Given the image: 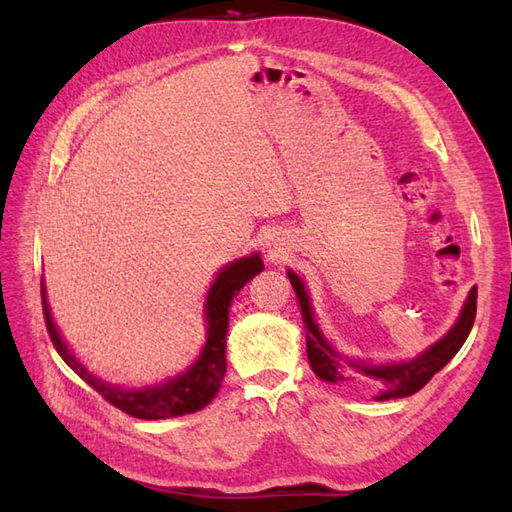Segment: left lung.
Instances as JSON below:
<instances>
[{
	"label": "left lung",
	"mask_w": 512,
	"mask_h": 512,
	"mask_svg": "<svg viewBox=\"0 0 512 512\" xmlns=\"http://www.w3.org/2000/svg\"><path fill=\"white\" fill-rule=\"evenodd\" d=\"M288 280L297 292V299L301 305V318L305 324V339H307V359L309 365H312L314 374L327 382H344L350 376L344 371V365L339 363V354L324 342V337L320 335L314 316H312V307H309L307 292L301 284V280L292 271H288ZM476 318V286L470 290V297L466 301V307L453 327V331L448 333L444 339L436 346H431L427 352H423L418 359L410 363H397V365H382V367H367L359 363H350V367L359 369L361 376H367L371 380H376L380 386V395L376 397L378 401L384 399H395V397H408L416 391H421L423 386L433 378V374L453 359V356L459 352V348L466 342L472 324Z\"/></svg>",
	"instance_id": "1"
}]
</instances>
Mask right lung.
I'll return each mask as SVG.
<instances>
[{"label":"right lung","instance_id":"obj_1","mask_svg":"<svg viewBox=\"0 0 512 512\" xmlns=\"http://www.w3.org/2000/svg\"><path fill=\"white\" fill-rule=\"evenodd\" d=\"M262 269H265V265H262V260L256 254L250 258H241L237 262H232L230 267L222 269L218 280L213 282L207 299L209 337L203 352H200V359L177 380L164 382L160 386H151V389L145 391H119L115 386H108L102 380L87 374V369L74 359L66 344L61 342V337L51 320L49 305H46V294L42 284L40 292L46 331H49L51 342L61 359H64L76 374L91 386V389L98 391V395H102L108 404L119 408L121 412H126L134 418H143V421H158V418L190 414L196 410H203L220 389L226 374V331L230 301Z\"/></svg>","mask_w":512,"mask_h":512}]
</instances>
